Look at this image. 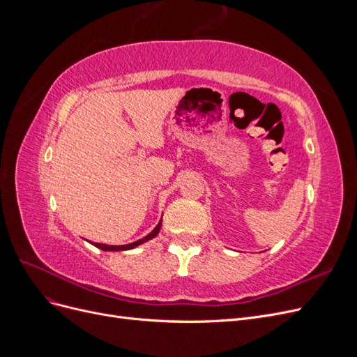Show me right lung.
I'll return each mask as SVG.
<instances>
[{"instance_id":"obj_1","label":"right lung","mask_w":357,"mask_h":357,"mask_svg":"<svg viewBox=\"0 0 357 357\" xmlns=\"http://www.w3.org/2000/svg\"><path fill=\"white\" fill-rule=\"evenodd\" d=\"M160 225H162V220L158 223L156 228H155L152 232H150L147 236H144V238L138 240V241H134V243H131V244H126V245H107V244L93 243V245H95V247H98V248H101V250H109V252L129 250V248H134V247H137V245H139V244H143V243H146V241H149V240H152L153 236H156V235H158V232H159V229H160Z\"/></svg>"}]
</instances>
